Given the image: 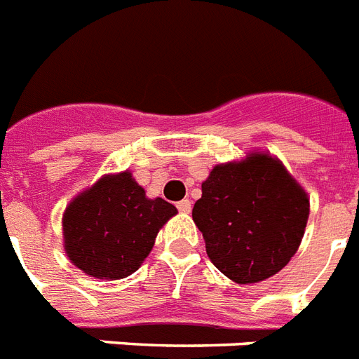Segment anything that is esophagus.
Returning <instances> with one entry per match:
<instances>
[{
    "label": "esophagus",
    "instance_id": "obj_1",
    "mask_svg": "<svg viewBox=\"0 0 359 359\" xmlns=\"http://www.w3.org/2000/svg\"><path fill=\"white\" fill-rule=\"evenodd\" d=\"M177 208H179V212H182V214H189L191 212V201L189 199H182L177 203Z\"/></svg>",
    "mask_w": 359,
    "mask_h": 359
}]
</instances>
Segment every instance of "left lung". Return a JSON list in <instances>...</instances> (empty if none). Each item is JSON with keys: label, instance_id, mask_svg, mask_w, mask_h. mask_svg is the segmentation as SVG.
I'll return each instance as SVG.
<instances>
[{"label": "left lung", "instance_id": "1", "mask_svg": "<svg viewBox=\"0 0 359 359\" xmlns=\"http://www.w3.org/2000/svg\"><path fill=\"white\" fill-rule=\"evenodd\" d=\"M191 215L212 264L230 280L255 284L297 252L310 199L280 160L250 153L210 171Z\"/></svg>", "mask_w": 359, "mask_h": 359}]
</instances>
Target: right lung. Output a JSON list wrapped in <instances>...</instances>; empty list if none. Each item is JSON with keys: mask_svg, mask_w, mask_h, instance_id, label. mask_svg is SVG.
<instances>
[{"mask_svg": "<svg viewBox=\"0 0 359 359\" xmlns=\"http://www.w3.org/2000/svg\"><path fill=\"white\" fill-rule=\"evenodd\" d=\"M175 214L168 201L147 199L129 171L104 175L64 212V249L86 275L119 280L144 264L158 230Z\"/></svg>", "mask_w": 359, "mask_h": 359, "instance_id": "obj_1", "label": "right lung"}]
</instances>
